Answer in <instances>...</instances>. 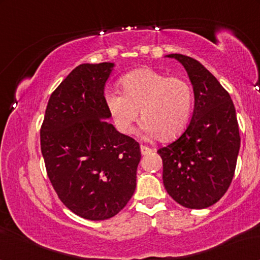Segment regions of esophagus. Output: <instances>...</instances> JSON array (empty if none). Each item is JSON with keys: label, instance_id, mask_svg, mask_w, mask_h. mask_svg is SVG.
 Wrapping results in <instances>:
<instances>
[{"label": "esophagus", "instance_id": "esophagus-1", "mask_svg": "<svg viewBox=\"0 0 260 260\" xmlns=\"http://www.w3.org/2000/svg\"><path fill=\"white\" fill-rule=\"evenodd\" d=\"M152 150L150 148H148V147H145V145H141V152H142V155H148V154H150Z\"/></svg>", "mask_w": 260, "mask_h": 260}]
</instances>
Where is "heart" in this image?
<instances>
[{"instance_id":"b5f03b06","label":"heart","mask_w":260,"mask_h":260,"mask_svg":"<svg viewBox=\"0 0 260 260\" xmlns=\"http://www.w3.org/2000/svg\"><path fill=\"white\" fill-rule=\"evenodd\" d=\"M123 92L105 91L106 106L117 129L133 131L140 115L145 138L172 140L182 133L190 118L193 88L182 77H168L149 67L135 70L120 80Z\"/></svg>"}]
</instances>
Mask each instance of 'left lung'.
Here are the masks:
<instances>
[{"label":"left lung","instance_id":"1","mask_svg":"<svg viewBox=\"0 0 260 260\" xmlns=\"http://www.w3.org/2000/svg\"><path fill=\"white\" fill-rule=\"evenodd\" d=\"M167 56L186 69L195 103L184 133L157 150L163 184L183 207L207 208L223 197L236 170L240 148L236 109L229 92L198 60L183 54Z\"/></svg>","mask_w":260,"mask_h":260}]
</instances>
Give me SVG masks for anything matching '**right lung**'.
I'll use <instances>...</instances> for the list:
<instances>
[{
    "label": "right lung",
    "mask_w": 260,
    "mask_h": 260,
    "mask_svg": "<svg viewBox=\"0 0 260 260\" xmlns=\"http://www.w3.org/2000/svg\"><path fill=\"white\" fill-rule=\"evenodd\" d=\"M112 62L81 63L51 94L40 130L41 152L55 193L74 214L105 220L136 189L140 144L118 133L104 98Z\"/></svg>",
    "instance_id": "add662e5"
}]
</instances>
